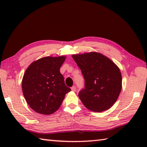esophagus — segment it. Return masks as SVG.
<instances>
[{
  "label": "esophagus",
  "mask_w": 147,
  "mask_h": 147,
  "mask_svg": "<svg viewBox=\"0 0 147 147\" xmlns=\"http://www.w3.org/2000/svg\"><path fill=\"white\" fill-rule=\"evenodd\" d=\"M71 90H72V91H73V92H75L76 91V86H72L71 87Z\"/></svg>",
  "instance_id": "34e87169"
}]
</instances>
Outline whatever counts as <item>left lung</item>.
Listing matches in <instances>:
<instances>
[{
	"instance_id": "8db88e82",
	"label": "left lung",
	"mask_w": 147,
	"mask_h": 147,
	"mask_svg": "<svg viewBox=\"0 0 147 147\" xmlns=\"http://www.w3.org/2000/svg\"><path fill=\"white\" fill-rule=\"evenodd\" d=\"M85 79V88L78 96L83 105L96 112L107 111L113 105L122 88L119 68L100 53L91 52L72 55Z\"/></svg>"
}]
</instances>
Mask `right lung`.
<instances>
[{
	"label": "right lung",
	"instance_id": "right-lung-1",
	"mask_svg": "<svg viewBox=\"0 0 147 147\" xmlns=\"http://www.w3.org/2000/svg\"><path fill=\"white\" fill-rule=\"evenodd\" d=\"M65 58L61 55L39 59L33 62L24 74V97L30 107L39 114L50 115L57 111L65 94L71 91L60 73Z\"/></svg>",
	"mask_w": 147,
	"mask_h": 147
}]
</instances>
